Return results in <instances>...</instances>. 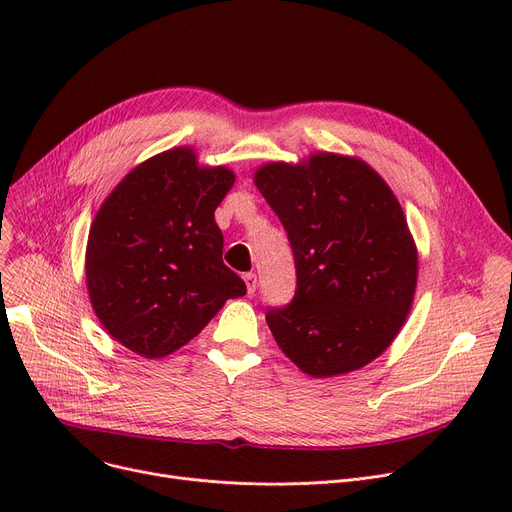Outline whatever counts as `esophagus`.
I'll return each mask as SVG.
<instances>
[{"label":"esophagus","mask_w":512,"mask_h":512,"mask_svg":"<svg viewBox=\"0 0 512 512\" xmlns=\"http://www.w3.org/2000/svg\"><path fill=\"white\" fill-rule=\"evenodd\" d=\"M242 278H245V284H247L249 294H253V292L257 290V276H255V274H245Z\"/></svg>","instance_id":"obj_1"}]
</instances>
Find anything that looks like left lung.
<instances>
[{
  "label": "left lung",
  "mask_w": 512,
  "mask_h": 512,
  "mask_svg": "<svg viewBox=\"0 0 512 512\" xmlns=\"http://www.w3.org/2000/svg\"><path fill=\"white\" fill-rule=\"evenodd\" d=\"M278 213L297 265V292L265 315L280 351L311 378L378 359L411 313L419 253L396 195L367 161L317 151L253 174Z\"/></svg>",
  "instance_id": "8db88e82"
}]
</instances>
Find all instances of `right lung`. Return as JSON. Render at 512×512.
Returning <instances> with one entry per match:
<instances>
[{"mask_svg": "<svg viewBox=\"0 0 512 512\" xmlns=\"http://www.w3.org/2000/svg\"><path fill=\"white\" fill-rule=\"evenodd\" d=\"M234 180L182 145L134 166L101 203L87 240V292L103 330L128 351L168 357L247 292L222 261L213 218Z\"/></svg>", "mask_w": 512, "mask_h": 512, "instance_id": "right-lung-1", "label": "right lung"}]
</instances>
